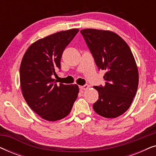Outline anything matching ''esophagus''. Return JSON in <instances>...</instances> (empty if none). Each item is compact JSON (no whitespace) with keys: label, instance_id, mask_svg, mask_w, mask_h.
Wrapping results in <instances>:
<instances>
[{"label":"esophagus","instance_id":"obj_1","mask_svg":"<svg viewBox=\"0 0 156 156\" xmlns=\"http://www.w3.org/2000/svg\"><path fill=\"white\" fill-rule=\"evenodd\" d=\"M89 87L88 84H85V85H84V86H80V89H82V90H87Z\"/></svg>","mask_w":156,"mask_h":156}]
</instances>
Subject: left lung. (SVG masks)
Listing matches in <instances>:
<instances>
[{
  "mask_svg": "<svg viewBox=\"0 0 156 156\" xmlns=\"http://www.w3.org/2000/svg\"><path fill=\"white\" fill-rule=\"evenodd\" d=\"M80 33L99 69L106 71L105 86L94 87L99 93L94 110L105 118H116L129 109L137 91L138 71L133 55L114 32L89 28Z\"/></svg>",
  "mask_w": 156,
  "mask_h": 156,
  "instance_id": "1",
  "label": "left lung"
}]
</instances>
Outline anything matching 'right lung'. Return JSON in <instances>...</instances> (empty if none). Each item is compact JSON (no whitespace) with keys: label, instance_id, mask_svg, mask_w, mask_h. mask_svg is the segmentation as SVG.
Listing matches in <instances>:
<instances>
[{"label":"right lung","instance_id":"obj_1","mask_svg":"<svg viewBox=\"0 0 156 156\" xmlns=\"http://www.w3.org/2000/svg\"><path fill=\"white\" fill-rule=\"evenodd\" d=\"M79 29L60 31L37 40L27 48L20 67L23 97L36 114L49 121L65 118L71 112L79 93L76 84H59L53 75L60 69L63 51Z\"/></svg>","mask_w":156,"mask_h":156}]
</instances>
